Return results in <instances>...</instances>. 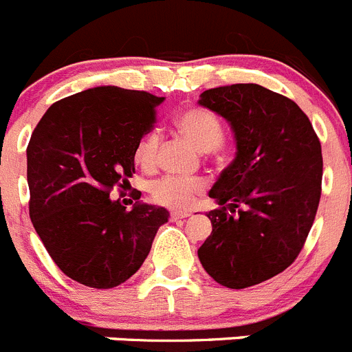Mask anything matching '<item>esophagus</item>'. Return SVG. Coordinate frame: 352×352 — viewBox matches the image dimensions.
Wrapping results in <instances>:
<instances>
[{"label":"esophagus","instance_id":"esophagus-1","mask_svg":"<svg viewBox=\"0 0 352 352\" xmlns=\"http://www.w3.org/2000/svg\"><path fill=\"white\" fill-rule=\"evenodd\" d=\"M191 215V212H182V210H173L172 213H170V219L172 221H179V219H187V217Z\"/></svg>","mask_w":352,"mask_h":352}]
</instances>
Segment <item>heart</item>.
Listing matches in <instances>:
<instances>
[{"label":"heart","mask_w":352,"mask_h":352,"mask_svg":"<svg viewBox=\"0 0 352 352\" xmlns=\"http://www.w3.org/2000/svg\"><path fill=\"white\" fill-rule=\"evenodd\" d=\"M177 130L195 147L203 153H212L224 140V130L221 121L212 111L205 107H187L175 116ZM157 137L156 133H146L140 137L135 147V160L144 168H151L156 161ZM203 191V186L196 179L186 177H163L151 187L154 201L173 208H187Z\"/></svg>","instance_id":"b5f03b06"}]
</instances>
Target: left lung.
<instances>
[{
	"label": "left lung",
	"instance_id": "8db88e82",
	"mask_svg": "<svg viewBox=\"0 0 352 352\" xmlns=\"http://www.w3.org/2000/svg\"><path fill=\"white\" fill-rule=\"evenodd\" d=\"M199 106L224 118L236 157L208 196L212 234L198 257L217 283L248 288L283 272L300 254L321 196V144L304 111L255 83L206 90Z\"/></svg>",
	"mask_w": 352,
	"mask_h": 352
}]
</instances>
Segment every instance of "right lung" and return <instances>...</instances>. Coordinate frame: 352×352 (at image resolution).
<instances>
[{"mask_svg":"<svg viewBox=\"0 0 352 352\" xmlns=\"http://www.w3.org/2000/svg\"><path fill=\"white\" fill-rule=\"evenodd\" d=\"M165 100L147 91L97 87L55 102L28 146L29 215L65 276L90 288H114L149 255L168 210L111 199L135 173V147ZM140 198V196H139Z\"/></svg>","mask_w":352,"mask_h":352,"instance_id":"add662e5","label":"right lung"}]
</instances>
